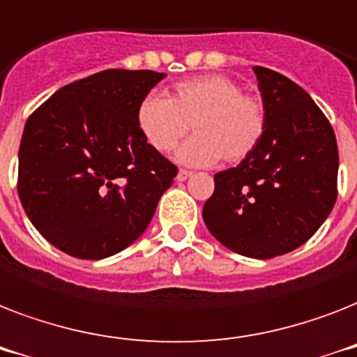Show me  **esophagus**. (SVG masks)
<instances>
[{"mask_svg": "<svg viewBox=\"0 0 357 357\" xmlns=\"http://www.w3.org/2000/svg\"><path fill=\"white\" fill-rule=\"evenodd\" d=\"M192 175H193L192 171L181 169V171H178V175H176V181H178V182H184V181H188V178H190V176H192Z\"/></svg>", "mask_w": 357, "mask_h": 357, "instance_id": "34e87169", "label": "esophagus"}]
</instances>
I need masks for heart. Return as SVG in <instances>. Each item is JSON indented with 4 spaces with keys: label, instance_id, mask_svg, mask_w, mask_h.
I'll list each match as a JSON object with an SVG mask.
<instances>
[{
    "label": "heart",
    "instance_id": "b5f03b06",
    "mask_svg": "<svg viewBox=\"0 0 357 357\" xmlns=\"http://www.w3.org/2000/svg\"><path fill=\"white\" fill-rule=\"evenodd\" d=\"M136 125L158 153L175 149L190 129L193 136L178 151L190 165H212L223 158L236 164L256 151L267 130L265 102L241 92L225 75H201L173 84L169 99L149 93L136 108Z\"/></svg>",
    "mask_w": 357,
    "mask_h": 357
}]
</instances>
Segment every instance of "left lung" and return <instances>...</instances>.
<instances>
[{"instance_id": "8db88e82", "label": "left lung", "mask_w": 357, "mask_h": 357, "mask_svg": "<svg viewBox=\"0 0 357 357\" xmlns=\"http://www.w3.org/2000/svg\"><path fill=\"white\" fill-rule=\"evenodd\" d=\"M267 130L252 155L213 176L202 219L227 249L256 259L291 252L337 199L339 153L323 110L296 82L255 66Z\"/></svg>"}]
</instances>
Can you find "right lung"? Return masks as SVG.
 I'll return each mask as SVG.
<instances>
[{
    "label": "right lung",
    "instance_id": "add662e5",
    "mask_svg": "<svg viewBox=\"0 0 357 357\" xmlns=\"http://www.w3.org/2000/svg\"><path fill=\"white\" fill-rule=\"evenodd\" d=\"M165 73L105 70L62 86L25 123L18 195L51 245L81 259L127 249L144 234L178 169L136 125Z\"/></svg>",
    "mask_w": 357,
    "mask_h": 357
}]
</instances>
